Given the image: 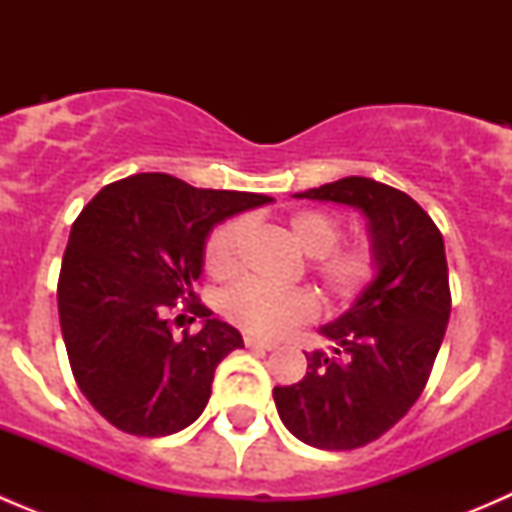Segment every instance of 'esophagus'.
Wrapping results in <instances>:
<instances>
[{
	"mask_svg": "<svg viewBox=\"0 0 512 512\" xmlns=\"http://www.w3.org/2000/svg\"><path fill=\"white\" fill-rule=\"evenodd\" d=\"M245 347L247 349H265V352H272L277 349L275 342H265V339H257V337H245Z\"/></svg>",
	"mask_w": 512,
	"mask_h": 512,
	"instance_id": "esophagus-1",
	"label": "esophagus"
}]
</instances>
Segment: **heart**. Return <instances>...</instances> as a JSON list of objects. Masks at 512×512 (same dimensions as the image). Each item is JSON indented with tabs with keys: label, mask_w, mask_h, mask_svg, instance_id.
Returning a JSON list of instances; mask_svg holds the SVG:
<instances>
[{
	"label": "heart",
	"mask_w": 512,
	"mask_h": 512,
	"mask_svg": "<svg viewBox=\"0 0 512 512\" xmlns=\"http://www.w3.org/2000/svg\"><path fill=\"white\" fill-rule=\"evenodd\" d=\"M289 232L304 255L312 257L309 272L332 302L352 304L376 285L381 275L379 247L371 240L339 242L344 227L327 210H299L287 220ZM245 218H230L215 227L203 247V267L213 280H230L240 272ZM220 309L235 327L257 337H282L312 322L319 304L307 289H267L240 282L225 289Z\"/></svg>",
	"instance_id": "heart-1"
}]
</instances>
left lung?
Listing matches in <instances>:
<instances>
[{"mask_svg":"<svg viewBox=\"0 0 512 512\" xmlns=\"http://www.w3.org/2000/svg\"><path fill=\"white\" fill-rule=\"evenodd\" d=\"M359 208L379 247L381 275L337 322L322 327L334 356L307 354V374L275 386L282 423L314 448L352 451L384 436L416 404L451 314L443 235L401 190L349 178L299 193Z\"/></svg>","mask_w":512,"mask_h":512,"instance_id":"1","label":"left lung"}]
</instances>
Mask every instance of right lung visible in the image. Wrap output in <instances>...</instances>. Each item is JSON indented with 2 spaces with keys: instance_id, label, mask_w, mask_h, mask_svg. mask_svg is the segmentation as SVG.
I'll return each instance as SVG.
<instances>
[{
  "instance_id": "right-lung-1",
  "label": "right lung",
  "mask_w": 512,
  "mask_h": 512,
  "mask_svg": "<svg viewBox=\"0 0 512 512\" xmlns=\"http://www.w3.org/2000/svg\"><path fill=\"white\" fill-rule=\"evenodd\" d=\"M270 200L138 173L81 210L56 287L61 334L81 394L118 431L168 436L203 414L215 369L242 347L195 292L205 240L215 223ZM180 303L206 324L175 340L169 312Z\"/></svg>"
}]
</instances>
